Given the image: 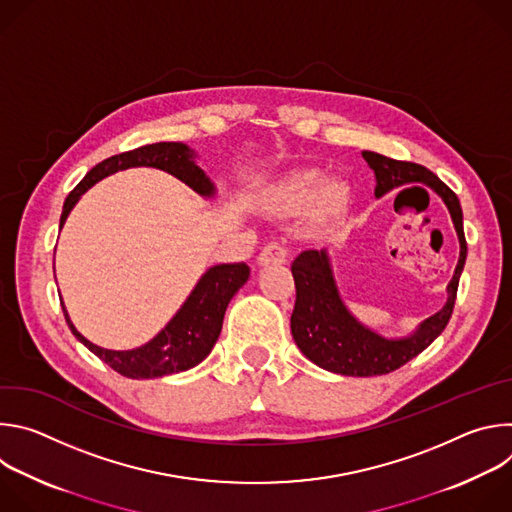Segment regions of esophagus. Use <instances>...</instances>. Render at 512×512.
Masks as SVG:
<instances>
[{
	"label": "esophagus",
	"instance_id": "1",
	"mask_svg": "<svg viewBox=\"0 0 512 512\" xmlns=\"http://www.w3.org/2000/svg\"><path fill=\"white\" fill-rule=\"evenodd\" d=\"M257 261H259V265H271V263H279L281 265V263L287 261V249L281 243H277V241L267 243L261 249Z\"/></svg>",
	"mask_w": 512,
	"mask_h": 512
}]
</instances>
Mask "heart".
<instances>
[{"mask_svg":"<svg viewBox=\"0 0 512 512\" xmlns=\"http://www.w3.org/2000/svg\"><path fill=\"white\" fill-rule=\"evenodd\" d=\"M348 190L342 182H326L324 172L316 168L296 170L273 184L267 194V206L275 212H302L316 202L322 214H332L346 204Z\"/></svg>","mask_w":512,"mask_h":512,"instance_id":"b5f03b06","label":"heart"}]
</instances>
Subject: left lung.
<instances>
[{
	"label": "left lung",
	"instance_id": "8db88e82",
	"mask_svg": "<svg viewBox=\"0 0 512 512\" xmlns=\"http://www.w3.org/2000/svg\"><path fill=\"white\" fill-rule=\"evenodd\" d=\"M362 158L375 172L377 198L399 186L419 182L444 200L458 233L460 257L454 277L446 287L448 300L444 308L425 318L409 336L401 338L381 336L373 328L364 326L346 308L326 249H308L294 259L291 273L296 281V306L291 314V336L306 358L320 369L344 377L387 375L403 367L440 336L452 318L460 275L468 255L460 200L440 178L419 164L391 160L377 152H362Z\"/></svg>",
	"mask_w": 512,
	"mask_h": 512
}]
</instances>
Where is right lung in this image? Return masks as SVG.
I'll return each instance as SVG.
<instances>
[{"mask_svg":"<svg viewBox=\"0 0 512 512\" xmlns=\"http://www.w3.org/2000/svg\"><path fill=\"white\" fill-rule=\"evenodd\" d=\"M127 168H158L174 178L182 180L202 198H214L216 186L196 166V152L180 141H160L143 145V148L111 156L97 164L81 184L72 190L62 206L60 229L64 227L70 210L81 200V196L95 186L99 180L127 170ZM247 263H221L206 269L194 289L174 318L150 340L131 350H109L87 340L75 324L70 322L68 312L62 304V312L70 332L75 334L93 354L107 362L113 371L129 379H156L174 373L188 371L200 364L212 350L223 330V318L229 302L249 279Z\"/></svg>","mask_w":512,"mask_h":512,"instance_id":"obj_1","label":"right lung"}]
</instances>
